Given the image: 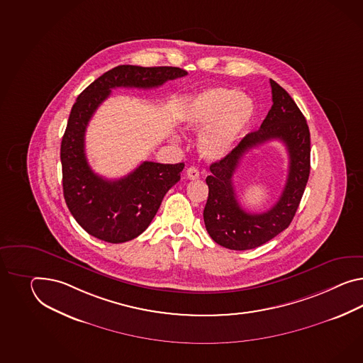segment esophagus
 Instances as JSON below:
<instances>
[{"mask_svg": "<svg viewBox=\"0 0 363 363\" xmlns=\"http://www.w3.org/2000/svg\"><path fill=\"white\" fill-rule=\"evenodd\" d=\"M186 177L189 178V179H196V178H199L198 169L194 168V167L187 168V170H186Z\"/></svg>", "mask_w": 363, "mask_h": 363, "instance_id": "esophagus-1", "label": "esophagus"}]
</instances>
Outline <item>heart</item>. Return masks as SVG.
Instances as JSON below:
<instances>
[{
  "instance_id": "b5f03b06",
  "label": "heart",
  "mask_w": 363,
  "mask_h": 363,
  "mask_svg": "<svg viewBox=\"0 0 363 363\" xmlns=\"http://www.w3.org/2000/svg\"><path fill=\"white\" fill-rule=\"evenodd\" d=\"M255 116V102L236 89H204L191 98L181 122L191 133L203 130L198 150L203 159H225Z\"/></svg>"
}]
</instances>
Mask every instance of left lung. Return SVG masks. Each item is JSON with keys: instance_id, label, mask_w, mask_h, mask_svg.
I'll list each match as a JSON object with an SVG mask.
<instances>
[{"instance_id": "obj_1", "label": "left lung", "mask_w": 363, "mask_h": 363, "mask_svg": "<svg viewBox=\"0 0 363 363\" xmlns=\"http://www.w3.org/2000/svg\"><path fill=\"white\" fill-rule=\"evenodd\" d=\"M273 105L261 127L247 133L225 159L213 162L206 178L208 198L204 207L206 230L221 247L247 250L274 239L291 223L310 177L311 139L308 124L291 96L270 80ZM281 140L289 153V174L279 202L266 213L249 214L239 206L231 182L239 160L252 147Z\"/></svg>"}]
</instances>
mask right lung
I'll list each match as a JSON object with an SVG mask.
<instances>
[{
	"mask_svg": "<svg viewBox=\"0 0 363 363\" xmlns=\"http://www.w3.org/2000/svg\"><path fill=\"white\" fill-rule=\"evenodd\" d=\"M186 74L177 67L119 65L93 81L76 99L60 148L62 191L73 218L89 235L113 244L138 238L185 167L184 162L144 161L125 177L105 179L91 170L85 155L89 121L111 89L157 88Z\"/></svg>",
	"mask_w": 363,
	"mask_h": 363,
	"instance_id": "right-lung-1",
	"label": "right lung"
}]
</instances>
